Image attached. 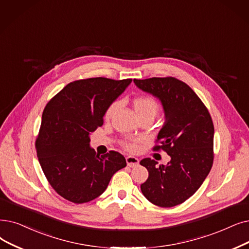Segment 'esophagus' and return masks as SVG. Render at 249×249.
Here are the masks:
<instances>
[{
    "label": "esophagus",
    "mask_w": 249,
    "mask_h": 249,
    "mask_svg": "<svg viewBox=\"0 0 249 249\" xmlns=\"http://www.w3.org/2000/svg\"><path fill=\"white\" fill-rule=\"evenodd\" d=\"M126 163H127V166L133 168V167H136L139 164V160L135 157L129 156V157L126 158Z\"/></svg>",
    "instance_id": "obj_1"
}]
</instances>
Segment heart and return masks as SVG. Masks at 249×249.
Listing matches in <instances>:
<instances>
[{"label":"heart","instance_id":"heart-1","mask_svg":"<svg viewBox=\"0 0 249 249\" xmlns=\"http://www.w3.org/2000/svg\"><path fill=\"white\" fill-rule=\"evenodd\" d=\"M119 105H120L119 102H114L107 107V109L105 113L106 120H110L116 110L119 107ZM133 107L139 119H142L145 117L155 119L160 110L159 103L153 98V96L149 95L137 96L133 101ZM125 147L129 150H135L137 148V145L135 142H126Z\"/></svg>","mask_w":249,"mask_h":249}]
</instances>
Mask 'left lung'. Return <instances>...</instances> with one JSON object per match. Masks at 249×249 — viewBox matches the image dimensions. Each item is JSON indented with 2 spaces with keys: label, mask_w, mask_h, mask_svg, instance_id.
I'll return each instance as SVG.
<instances>
[{
  "label": "left lung",
  "mask_w": 249,
  "mask_h": 249,
  "mask_svg": "<svg viewBox=\"0 0 249 249\" xmlns=\"http://www.w3.org/2000/svg\"><path fill=\"white\" fill-rule=\"evenodd\" d=\"M133 81L163 107L165 122L158 134L160 145L154 149H164L171 158L166 166L149 158L140 161L148 171V178L140 189L158 207H175L196 192L212 169L214 131L212 118L196 93L174 77Z\"/></svg>",
  "instance_id": "1"
}]
</instances>
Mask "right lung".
<instances>
[{
    "mask_svg": "<svg viewBox=\"0 0 249 249\" xmlns=\"http://www.w3.org/2000/svg\"><path fill=\"white\" fill-rule=\"evenodd\" d=\"M132 79L95 77L73 81L48 103L36 138L40 167L55 191L71 202L99 197L125 158L111 150L100 156L90 147V134L103 125L106 110Z\"/></svg>",
    "mask_w": 249,
    "mask_h": 249,
    "instance_id": "obj_1",
    "label": "right lung"
}]
</instances>
